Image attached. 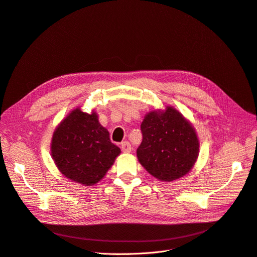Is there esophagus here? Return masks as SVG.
Returning a JSON list of instances; mask_svg holds the SVG:
<instances>
[{"mask_svg":"<svg viewBox=\"0 0 257 257\" xmlns=\"http://www.w3.org/2000/svg\"><path fill=\"white\" fill-rule=\"evenodd\" d=\"M120 148H121V151L124 153H130L132 150V147H131L129 142H122L120 145Z\"/></svg>","mask_w":257,"mask_h":257,"instance_id":"obj_1","label":"esophagus"}]
</instances>
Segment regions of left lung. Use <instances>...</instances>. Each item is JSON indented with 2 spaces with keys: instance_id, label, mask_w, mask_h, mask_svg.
Masks as SVG:
<instances>
[{
  "instance_id": "1",
  "label": "left lung",
  "mask_w": 257,
  "mask_h": 257,
  "mask_svg": "<svg viewBox=\"0 0 257 257\" xmlns=\"http://www.w3.org/2000/svg\"><path fill=\"white\" fill-rule=\"evenodd\" d=\"M143 141L138 160L148 173L162 182H172L188 174L199 153L195 128L177 109L166 106L145 115Z\"/></svg>"
}]
</instances>
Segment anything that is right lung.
Masks as SVG:
<instances>
[{
  "label": "right lung",
  "mask_w": 257,
  "mask_h": 257,
  "mask_svg": "<svg viewBox=\"0 0 257 257\" xmlns=\"http://www.w3.org/2000/svg\"><path fill=\"white\" fill-rule=\"evenodd\" d=\"M51 156L59 171L68 180L93 186L103 180L120 149L111 143L108 130L94 110L83 112L76 107L55 128Z\"/></svg>",
  "instance_id": "right-lung-1"
}]
</instances>
